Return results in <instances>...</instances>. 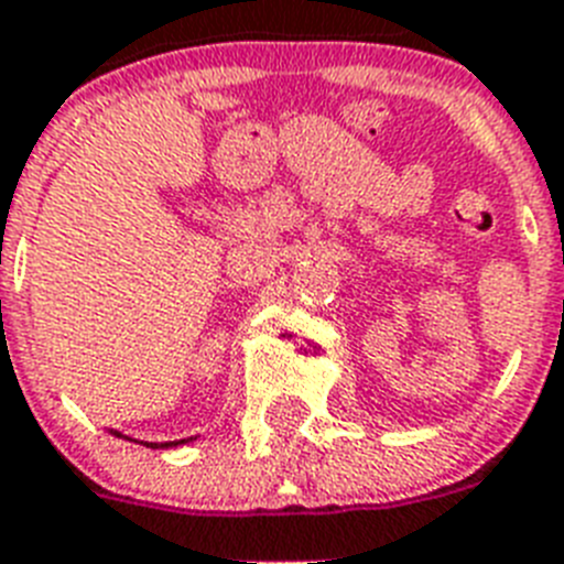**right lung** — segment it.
<instances>
[{"instance_id":"add662e5","label":"right lung","mask_w":564,"mask_h":564,"mask_svg":"<svg viewBox=\"0 0 564 564\" xmlns=\"http://www.w3.org/2000/svg\"><path fill=\"white\" fill-rule=\"evenodd\" d=\"M162 446H173V443H162ZM153 448H159V446H153Z\"/></svg>"}]
</instances>
